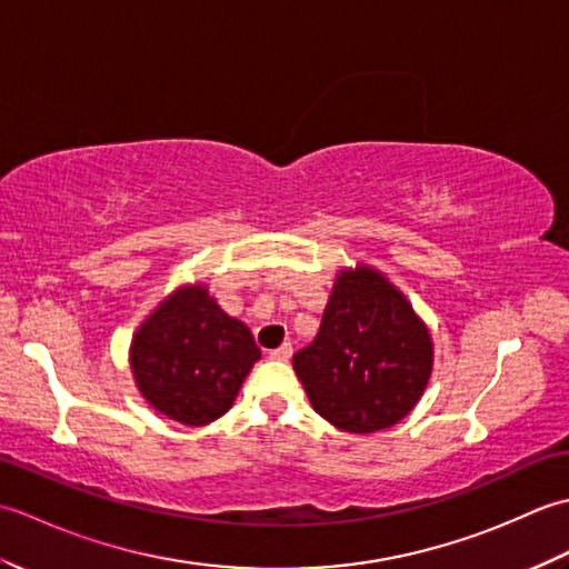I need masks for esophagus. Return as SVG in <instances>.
<instances>
[{
    "mask_svg": "<svg viewBox=\"0 0 569 569\" xmlns=\"http://www.w3.org/2000/svg\"><path fill=\"white\" fill-rule=\"evenodd\" d=\"M291 355H293V347H291V342H283L281 347H278V349H271V352H269V357H271L273 361H288V359H291Z\"/></svg>",
    "mask_w": 569,
    "mask_h": 569,
    "instance_id": "1",
    "label": "esophagus"
}]
</instances>
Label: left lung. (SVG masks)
<instances>
[{
  "label": "left lung",
  "mask_w": 569,
  "mask_h": 569,
  "mask_svg": "<svg viewBox=\"0 0 569 569\" xmlns=\"http://www.w3.org/2000/svg\"><path fill=\"white\" fill-rule=\"evenodd\" d=\"M435 361L428 325L379 269L337 271L316 342L293 357L325 420L345 432H377L401 422L420 401Z\"/></svg>",
  "instance_id": "1"
}]
</instances>
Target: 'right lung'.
Here are the masks:
<instances>
[{
  "label": "right lung",
  "mask_w": 569,
  "mask_h": 569,
  "mask_svg": "<svg viewBox=\"0 0 569 569\" xmlns=\"http://www.w3.org/2000/svg\"><path fill=\"white\" fill-rule=\"evenodd\" d=\"M261 359L249 328L227 316L204 283H183L143 320L129 347L139 393L156 413L190 428L232 408Z\"/></svg>",
  "instance_id": "add662e5"
}]
</instances>
